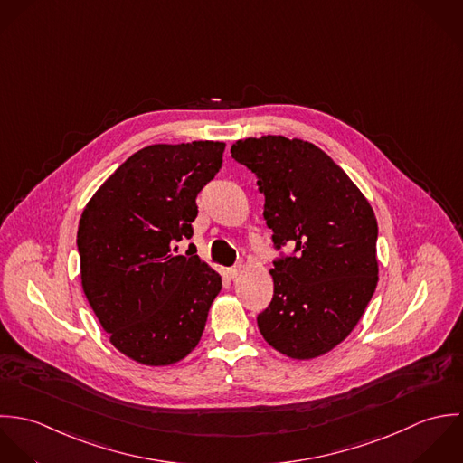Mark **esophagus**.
<instances>
[{"label": "esophagus", "instance_id": "1", "mask_svg": "<svg viewBox=\"0 0 463 463\" xmlns=\"http://www.w3.org/2000/svg\"><path fill=\"white\" fill-rule=\"evenodd\" d=\"M240 274H241V267H240V265H238V267H232V269H229V270H227V278L229 279H236Z\"/></svg>", "mask_w": 463, "mask_h": 463}]
</instances>
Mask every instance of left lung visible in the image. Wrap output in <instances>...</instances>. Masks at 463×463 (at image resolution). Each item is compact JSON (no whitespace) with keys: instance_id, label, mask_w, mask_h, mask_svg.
I'll return each instance as SVG.
<instances>
[{"instance_id":"8db88e82","label":"left lung","mask_w":463,"mask_h":463,"mask_svg":"<svg viewBox=\"0 0 463 463\" xmlns=\"http://www.w3.org/2000/svg\"><path fill=\"white\" fill-rule=\"evenodd\" d=\"M232 159L258 175L276 249L274 297L258 315L263 338L288 358L311 360L342 344L377 286V222L369 200L318 146L284 136L240 139Z\"/></svg>"}]
</instances>
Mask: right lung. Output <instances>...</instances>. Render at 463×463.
<instances>
[{
	"label": "right lung",
	"mask_w": 463,
	"mask_h": 463,
	"mask_svg": "<svg viewBox=\"0 0 463 463\" xmlns=\"http://www.w3.org/2000/svg\"><path fill=\"white\" fill-rule=\"evenodd\" d=\"M223 150L220 141L150 145L99 185L82 213V289L110 344L137 364L184 360L222 289L198 256L174 252L193 236L196 194L220 172Z\"/></svg>",
	"instance_id": "add662e5"
}]
</instances>
